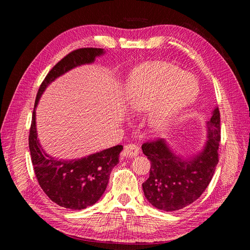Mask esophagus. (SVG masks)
<instances>
[{
    "label": "esophagus",
    "mask_w": 250,
    "mask_h": 250,
    "mask_svg": "<svg viewBox=\"0 0 250 250\" xmlns=\"http://www.w3.org/2000/svg\"><path fill=\"white\" fill-rule=\"evenodd\" d=\"M124 153L127 157H134L140 153V148L134 144H128L124 147Z\"/></svg>",
    "instance_id": "obj_1"
}]
</instances>
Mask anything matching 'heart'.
<instances>
[{"instance_id": "b5f03b06", "label": "heart", "mask_w": 250, "mask_h": 250, "mask_svg": "<svg viewBox=\"0 0 250 250\" xmlns=\"http://www.w3.org/2000/svg\"><path fill=\"white\" fill-rule=\"evenodd\" d=\"M198 81L191 74L164 62L134 69L126 79V104L131 112H148V126L155 132L169 131L197 100Z\"/></svg>"}]
</instances>
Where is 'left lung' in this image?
<instances>
[{"label":"left lung","instance_id":"obj_1","mask_svg":"<svg viewBox=\"0 0 250 250\" xmlns=\"http://www.w3.org/2000/svg\"><path fill=\"white\" fill-rule=\"evenodd\" d=\"M206 125L203 149L190 157L176 154L164 139L143 144V153L151 162L149 178L143 184V190L156 208L166 211L184 208L197 200L210 183L219 161L221 138L218 107Z\"/></svg>","mask_w":250,"mask_h":250}]
</instances>
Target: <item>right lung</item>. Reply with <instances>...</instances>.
<instances>
[{
    "mask_svg": "<svg viewBox=\"0 0 250 250\" xmlns=\"http://www.w3.org/2000/svg\"><path fill=\"white\" fill-rule=\"evenodd\" d=\"M104 53V49L99 48H82L71 52L48 73L36 96L29 134L32 165L42 191L53 202L64 208L81 210L101 198L106 190L110 172L119 163L123 146L117 145L75 160H59L50 156L37 139L35 109L50 83L74 67L93 63L96 57L102 56Z\"/></svg>",
    "mask_w": 250,
    "mask_h": 250,
    "instance_id": "obj_1",
    "label": "right lung"
}]
</instances>
